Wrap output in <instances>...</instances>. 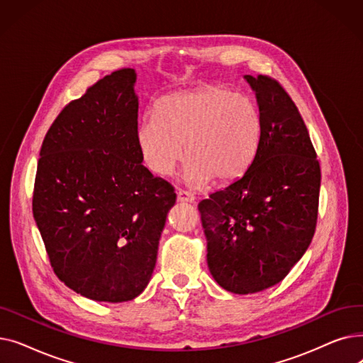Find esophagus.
I'll list each match as a JSON object with an SVG mask.
<instances>
[{
	"label": "esophagus",
	"mask_w": 363,
	"mask_h": 363,
	"mask_svg": "<svg viewBox=\"0 0 363 363\" xmlns=\"http://www.w3.org/2000/svg\"><path fill=\"white\" fill-rule=\"evenodd\" d=\"M178 201H182V203H194L196 201V197L194 194L185 191V189H178Z\"/></svg>",
	"instance_id": "esophagus-1"
}]
</instances>
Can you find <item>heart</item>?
Wrapping results in <instances>:
<instances>
[{
    "mask_svg": "<svg viewBox=\"0 0 363 363\" xmlns=\"http://www.w3.org/2000/svg\"><path fill=\"white\" fill-rule=\"evenodd\" d=\"M263 122L257 104L220 85H206L163 97L137 129L144 164L169 177L185 155L184 178L191 185L233 182L257 155Z\"/></svg>",
    "mask_w": 363,
    "mask_h": 363,
    "instance_id": "1",
    "label": "heart"
}]
</instances>
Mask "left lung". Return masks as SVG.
Returning a JSON list of instances; mask_svg holds the SVG:
<instances>
[{"label": "left lung", "mask_w": 363, "mask_h": 363, "mask_svg": "<svg viewBox=\"0 0 363 363\" xmlns=\"http://www.w3.org/2000/svg\"><path fill=\"white\" fill-rule=\"evenodd\" d=\"M244 79L263 122L257 155L241 178L199 204L208 271L234 294L272 287L306 253L320 188L316 152L290 95L268 76Z\"/></svg>", "instance_id": "1"}]
</instances>
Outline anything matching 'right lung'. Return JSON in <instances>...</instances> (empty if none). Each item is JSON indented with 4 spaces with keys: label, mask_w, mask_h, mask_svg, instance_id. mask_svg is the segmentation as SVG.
<instances>
[{
    "label": "right lung",
    "mask_w": 363,
    "mask_h": 363,
    "mask_svg": "<svg viewBox=\"0 0 363 363\" xmlns=\"http://www.w3.org/2000/svg\"><path fill=\"white\" fill-rule=\"evenodd\" d=\"M137 73L121 69L69 103L38 162L32 211L55 275L95 300L138 297L155 271L174 186L137 144Z\"/></svg>",
    "instance_id": "1"
}]
</instances>
